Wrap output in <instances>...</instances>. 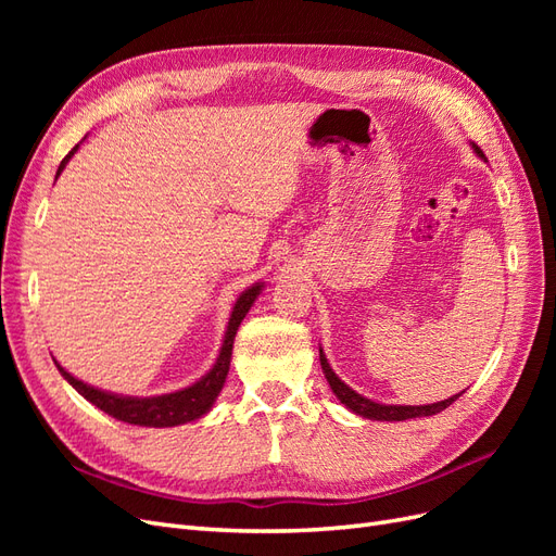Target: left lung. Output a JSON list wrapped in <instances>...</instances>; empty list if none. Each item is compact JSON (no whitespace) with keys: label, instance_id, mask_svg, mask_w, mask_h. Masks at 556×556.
Returning <instances> with one entry per match:
<instances>
[{"label":"left lung","instance_id":"1","mask_svg":"<svg viewBox=\"0 0 556 556\" xmlns=\"http://www.w3.org/2000/svg\"><path fill=\"white\" fill-rule=\"evenodd\" d=\"M470 148H473V153H476L480 160L486 162L484 153H482V150H480L476 143H470ZM319 364H323V374H325V378H327V382H329V387H331V392L336 394V399H339L348 410H352V413L359 415V417H366V419H376V422H403V419L435 415V413L445 410L447 406H452V403L457 401V399L466 392V390H464V392L454 394V396H450V399L435 401V403H427V406H394V403H378V401H374V399H366V396H362L359 392L352 390V387H348L339 376L333 374V368L329 366L327 355L323 352V348H319Z\"/></svg>","mask_w":556,"mask_h":556}]
</instances>
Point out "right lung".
I'll return each mask as SVG.
<instances>
[{"instance_id": "right-lung-1", "label": "right lung", "mask_w": 556, "mask_h": 556, "mask_svg": "<svg viewBox=\"0 0 556 556\" xmlns=\"http://www.w3.org/2000/svg\"><path fill=\"white\" fill-rule=\"evenodd\" d=\"M83 141H86V137H83ZM80 143H76L72 148V153L60 162L55 180L64 172V166L70 164V160L78 153ZM262 290H264V282L260 280V282H252L248 290H243L237 296V301H233V306H231V313H229V323H227L223 345H220V352H217L215 364L197 382L182 387V390H176L169 394H155V396L115 394V392L102 390V387H94V384L78 380L76 376L66 371L64 366H60L58 359H53V362L58 366V371L62 374V378L70 382L83 399H88L92 406L109 413L115 419H121V422L137 425V427H155V429L194 422V419L211 413L217 396H220L227 374H229L233 339H237V331L243 323V317L250 313L252 304H255Z\"/></svg>"}]
</instances>
